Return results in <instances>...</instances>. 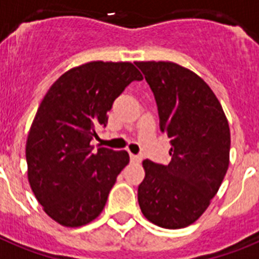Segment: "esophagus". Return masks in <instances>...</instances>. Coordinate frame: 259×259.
<instances>
[{
    "label": "esophagus",
    "mask_w": 259,
    "mask_h": 259,
    "mask_svg": "<svg viewBox=\"0 0 259 259\" xmlns=\"http://www.w3.org/2000/svg\"><path fill=\"white\" fill-rule=\"evenodd\" d=\"M130 157H131L132 163H140V161H142V156L134 155V153H131V155H130Z\"/></svg>",
    "instance_id": "1"
}]
</instances>
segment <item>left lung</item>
I'll return each mask as SVG.
<instances>
[{"label":"left lung","instance_id":"1","mask_svg":"<svg viewBox=\"0 0 259 259\" xmlns=\"http://www.w3.org/2000/svg\"><path fill=\"white\" fill-rule=\"evenodd\" d=\"M155 95L169 164L143 161L138 201L148 221L181 229L197 221L229 166L230 130L221 103L197 74L173 62H135Z\"/></svg>","mask_w":259,"mask_h":259}]
</instances>
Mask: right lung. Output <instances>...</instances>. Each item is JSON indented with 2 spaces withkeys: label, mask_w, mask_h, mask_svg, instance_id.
<instances>
[{
  "label": "right lung",
  "mask_w": 259,
  "mask_h": 259,
  "mask_svg": "<svg viewBox=\"0 0 259 259\" xmlns=\"http://www.w3.org/2000/svg\"><path fill=\"white\" fill-rule=\"evenodd\" d=\"M142 79L130 62H89L59 76L40 102L27 135V179L59 225H86L104 209L130 156L103 147L94 152L91 140L114 100Z\"/></svg>",
  "instance_id": "obj_1"
}]
</instances>
